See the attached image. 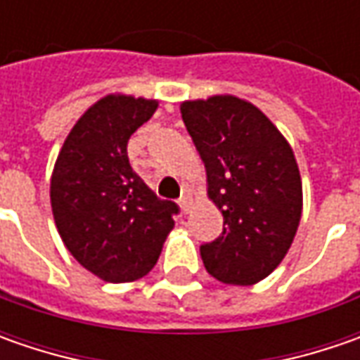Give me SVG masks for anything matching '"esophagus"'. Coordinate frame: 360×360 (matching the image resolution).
I'll use <instances>...</instances> for the list:
<instances>
[{
  "label": "esophagus",
  "instance_id": "esophagus-1",
  "mask_svg": "<svg viewBox=\"0 0 360 360\" xmlns=\"http://www.w3.org/2000/svg\"><path fill=\"white\" fill-rule=\"evenodd\" d=\"M190 196H184V198H180V208H182V212L184 214H188V210H190Z\"/></svg>",
  "mask_w": 360,
  "mask_h": 360
}]
</instances>
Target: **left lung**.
Masks as SVG:
<instances>
[{"label":"left lung","instance_id":"1","mask_svg":"<svg viewBox=\"0 0 360 360\" xmlns=\"http://www.w3.org/2000/svg\"><path fill=\"white\" fill-rule=\"evenodd\" d=\"M180 112L206 168L208 198L226 224L200 246L202 262L220 283H260L283 262L302 214L295 152L255 104L236 96L182 102Z\"/></svg>","mask_w":360,"mask_h":360}]
</instances>
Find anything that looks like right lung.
<instances>
[{
    "mask_svg": "<svg viewBox=\"0 0 360 360\" xmlns=\"http://www.w3.org/2000/svg\"><path fill=\"white\" fill-rule=\"evenodd\" d=\"M156 108V100L126 94L98 100L68 134L51 172V212L63 244L105 283H131L154 269L178 214L128 160L130 136Z\"/></svg>",
    "mask_w": 360,
    "mask_h": 360,
    "instance_id": "add662e5",
    "label": "right lung"
}]
</instances>
